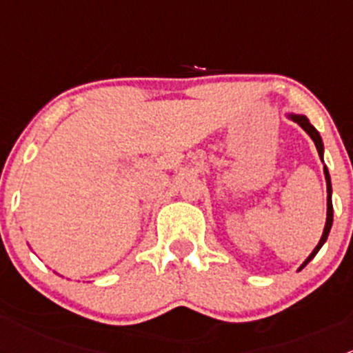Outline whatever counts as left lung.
Listing matches in <instances>:
<instances>
[{"mask_svg":"<svg viewBox=\"0 0 353 353\" xmlns=\"http://www.w3.org/2000/svg\"><path fill=\"white\" fill-rule=\"evenodd\" d=\"M288 117H290L292 121H295V123H297L299 126H301L302 130H304L305 133H307L309 137L312 138V141H314L316 148H318V154H319V157H321V160H323V152H325V148H323V140H321V137H319L318 130H316V128L312 126L311 123H309V119L305 116H299V114H288ZM325 177H326V188H328V212H326V225H325V230H323V236H321V239H319L318 245H316L314 251H312L311 254L307 256V259H305V261L302 263L301 268H299V270L304 268V266L307 265V263L311 261V259L314 258L316 254H318L319 249L323 248V244H325L326 239H328V234H330V230H331V225H333V203H331V179H330V172H328V169H326V165H325Z\"/></svg>","mask_w":353,"mask_h":353,"instance_id":"obj_1","label":"left lung"}]
</instances>
